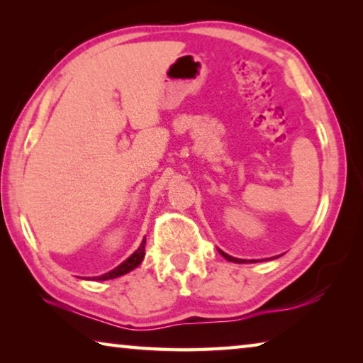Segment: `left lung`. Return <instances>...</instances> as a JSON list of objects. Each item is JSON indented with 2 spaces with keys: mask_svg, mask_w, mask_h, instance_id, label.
<instances>
[{
  "mask_svg": "<svg viewBox=\"0 0 363 363\" xmlns=\"http://www.w3.org/2000/svg\"><path fill=\"white\" fill-rule=\"evenodd\" d=\"M219 253L223 255V256L225 257V259L230 261V262H238V264H240V262H247V259H238V257H232V256H229V255L224 253V251H220V250H219ZM250 262H256V261H250Z\"/></svg>",
  "mask_w": 363,
  "mask_h": 363,
  "instance_id": "obj_1",
  "label": "left lung"
}]
</instances>
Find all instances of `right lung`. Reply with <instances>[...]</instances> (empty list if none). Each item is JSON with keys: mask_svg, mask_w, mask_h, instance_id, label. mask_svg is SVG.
Listing matches in <instances>:
<instances>
[{"mask_svg": "<svg viewBox=\"0 0 363 363\" xmlns=\"http://www.w3.org/2000/svg\"><path fill=\"white\" fill-rule=\"evenodd\" d=\"M145 256V238L140 243V247L134 251V253L128 257L126 261H123L118 267H115L113 270H110V272L99 275V277H93L94 280H110V279H116V277H121V275H125L128 272H131L133 269H136L140 262H143Z\"/></svg>", "mask_w": 363, "mask_h": 363, "instance_id": "add662e5", "label": "right lung"}]
</instances>
